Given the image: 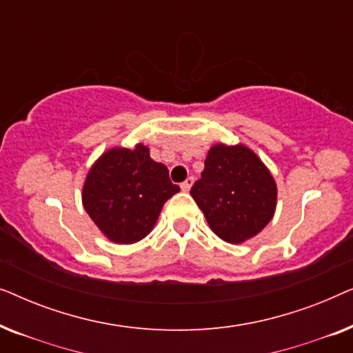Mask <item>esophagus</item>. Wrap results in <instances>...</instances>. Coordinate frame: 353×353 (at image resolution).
<instances>
[{"label":"esophagus","mask_w":353,"mask_h":353,"mask_svg":"<svg viewBox=\"0 0 353 353\" xmlns=\"http://www.w3.org/2000/svg\"><path fill=\"white\" fill-rule=\"evenodd\" d=\"M192 183H194V178H192V176H190V178H186V180L181 183V190H183V191H185V192H188V191H190V190H191Z\"/></svg>","instance_id":"obj_1"}]
</instances>
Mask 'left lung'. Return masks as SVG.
<instances>
[{
    "label": "left lung",
    "mask_w": 353,
    "mask_h": 353,
    "mask_svg": "<svg viewBox=\"0 0 353 353\" xmlns=\"http://www.w3.org/2000/svg\"><path fill=\"white\" fill-rule=\"evenodd\" d=\"M191 196L220 239L241 244L273 219L276 183L257 154L244 144H214Z\"/></svg>",
    "instance_id": "8db88e82"
}]
</instances>
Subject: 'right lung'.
Wrapping results in <instances>:
<instances>
[{
	"label": "right lung",
	"mask_w": 353,
	"mask_h": 353,
	"mask_svg": "<svg viewBox=\"0 0 353 353\" xmlns=\"http://www.w3.org/2000/svg\"><path fill=\"white\" fill-rule=\"evenodd\" d=\"M180 188L167 167L152 161L149 148H112L86 175L81 201L90 219L105 238L133 244L151 233L162 207Z\"/></svg>",
	"instance_id": "1"
}]
</instances>
